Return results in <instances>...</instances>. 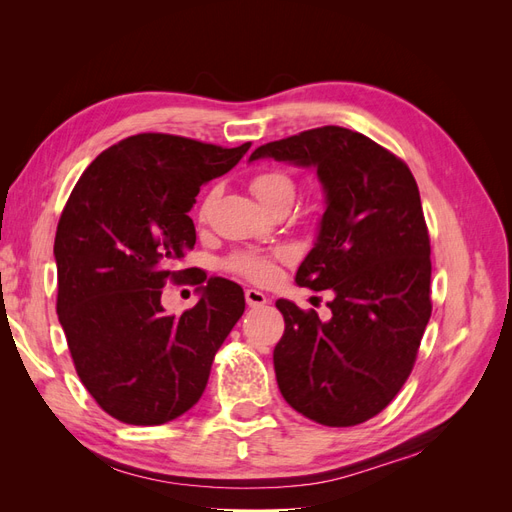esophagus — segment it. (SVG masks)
<instances>
[{"label": "esophagus", "instance_id": "esophagus-1", "mask_svg": "<svg viewBox=\"0 0 512 512\" xmlns=\"http://www.w3.org/2000/svg\"><path fill=\"white\" fill-rule=\"evenodd\" d=\"M269 299H267V294L265 292H260V290H256V288H247L245 290V303L250 305V307H260V305H265Z\"/></svg>", "mask_w": 512, "mask_h": 512}]
</instances>
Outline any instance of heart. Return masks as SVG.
<instances>
[{
	"label": "heart",
	"instance_id": "1",
	"mask_svg": "<svg viewBox=\"0 0 512 512\" xmlns=\"http://www.w3.org/2000/svg\"><path fill=\"white\" fill-rule=\"evenodd\" d=\"M252 192L258 196L262 205H269L271 200L280 196H294V183L288 175L280 173V170H267V173H258L250 181ZM286 256V250H271V252H239L230 256L228 267L247 277V280L267 284L275 277V260Z\"/></svg>",
	"mask_w": 512,
	"mask_h": 512
}]
</instances>
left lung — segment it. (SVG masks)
<instances>
[{"mask_svg":"<svg viewBox=\"0 0 512 512\" xmlns=\"http://www.w3.org/2000/svg\"><path fill=\"white\" fill-rule=\"evenodd\" d=\"M316 168L324 209L299 286L333 290L331 320L277 299L286 329L273 350L288 404L329 427L365 423L408 380L431 316V247L421 194L406 162L371 138L339 126L307 130L258 147Z\"/></svg>","mask_w":512,"mask_h":512,"instance_id":"left-lung-1","label":"left lung"}]
</instances>
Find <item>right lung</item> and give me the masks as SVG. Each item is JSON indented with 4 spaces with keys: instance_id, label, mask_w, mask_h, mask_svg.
<instances>
[{
    "instance_id": "obj_1",
    "label": "right lung",
    "mask_w": 512,
    "mask_h": 512,
    "mask_svg": "<svg viewBox=\"0 0 512 512\" xmlns=\"http://www.w3.org/2000/svg\"><path fill=\"white\" fill-rule=\"evenodd\" d=\"M250 143L224 149L173 134H136L87 166L55 235L57 316L81 382L128 425H162L203 395L215 352L245 309L224 277L200 284L181 316L160 303L196 243L200 185L226 175ZM207 279V275H205Z\"/></svg>"
}]
</instances>
